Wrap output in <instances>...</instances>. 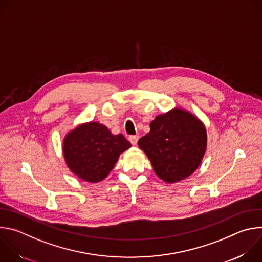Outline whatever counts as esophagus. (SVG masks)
<instances>
[{
  "instance_id": "34e87169",
  "label": "esophagus",
  "mask_w": 262,
  "mask_h": 262,
  "mask_svg": "<svg viewBox=\"0 0 262 262\" xmlns=\"http://www.w3.org/2000/svg\"><path fill=\"white\" fill-rule=\"evenodd\" d=\"M128 140L132 143V145H137L138 140H139V136H129Z\"/></svg>"
}]
</instances>
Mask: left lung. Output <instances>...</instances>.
Instances as JSON below:
<instances>
[{
	"mask_svg": "<svg viewBox=\"0 0 262 262\" xmlns=\"http://www.w3.org/2000/svg\"><path fill=\"white\" fill-rule=\"evenodd\" d=\"M155 173L167 183L192 175L200 166L207 147L203 122L180 107L158 115L150 132L138 141Z\"/></svg>",
	"mask_w": 262,
	"mask_h": 262,
	"instance_id": "obj_1",
	"label": "left lung"
}]
</instances>
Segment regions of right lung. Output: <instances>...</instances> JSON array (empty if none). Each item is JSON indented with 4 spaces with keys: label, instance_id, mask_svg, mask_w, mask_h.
Returning a JSON list of instances; mask_svg holds the SVG:
<instances>
[{
    "label": "right lung",
    "instance_id": "1",
    "mask_svg": "<svg viewBox=\"0 0 262 262\" xmlns=\"http://www.w3.org/2000/svg\"><path fill=\"white\" fill-rule=\"evenodd\" d=\"M123 135H113L99 122L78 125L65 136L62 151L69 170L88 182H99L113 170L119 156L130 148Z\"/></svg>",
    "mask_w": 262,
    "mask_h": 262
}]
</instances>
